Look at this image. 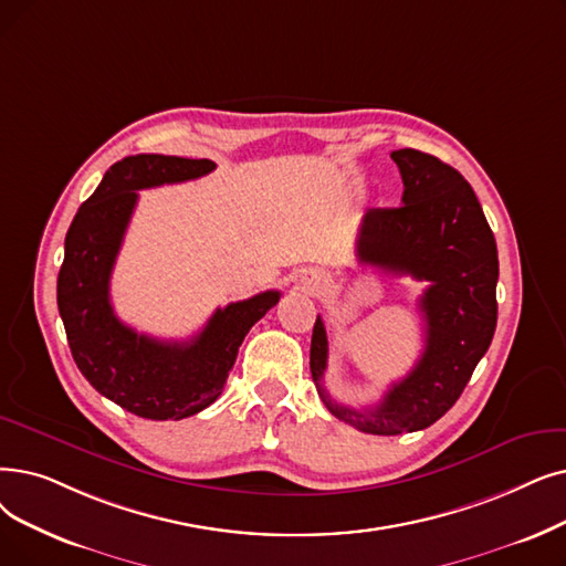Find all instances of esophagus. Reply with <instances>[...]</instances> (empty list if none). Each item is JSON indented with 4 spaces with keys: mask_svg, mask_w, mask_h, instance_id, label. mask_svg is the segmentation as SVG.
Instances as JSON below:
<instances>
[{
    "mask_svg": "<svg viewBox=\"0 0 566 566\" xmlns=\"http://www.w3.org/2000/svg\"><path fill=\"white\" fill-rule=\"evenodd\" d=\"M307 289H310V291H322V289H326V280L314 277V280L307 284Z\"/></svg>",
    "mask_w": 566,
    "mask_h": 566,
    "instance_id": "34e87169",
    "label": "esophagus"
}]
</instances>
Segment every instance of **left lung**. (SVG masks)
Listing matches in <instances>:
<instances>
[{
	"mask_svg": "<svg viewBox=\"0 0 566 566\" xmlns=\"http://www.w3.org/2000/svg\"><path fill=\"white\" fill-rule=\"evenodd\" d=\"M402 176V206L373 208L356 240L360 263L428 282L419 301L426 347L411 373L392 384L379 405L352 409L324 386L328 335L316 316L310 370L318 398L335 419L370 434L426 430L444 416L488 352L497 326V244L474 189L432 155L390 153Z\"/></svg>",
	"mask_w": 566,
	"mask_h": 566,
	"instance_id": "8db88e82",
	"label": "left lung"
}]
</instances>
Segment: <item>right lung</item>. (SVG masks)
<instances>
[{
    "mask_svg": "<svg viewBox=\"0 0 566 566\" xmlns=\"http://www.w3.org/2000/svg\"><path fill=\"white\" fill-rule=\"evenodd\" d=\"M210 159L134 155L113 164L66 231L57 307L71 356L83 377L140 419L180 421L222 396L238 347L280 291L219 307L199 335L166 342L119 322L111 305V273L138 203V189L208 176Z\"/></svg>",
    "mask_w": 566,
    "mask_h": 566,
    "instance_id": "obj_1",
    "label": "right lung"
}]
</instances>
